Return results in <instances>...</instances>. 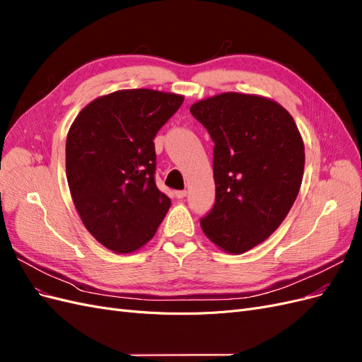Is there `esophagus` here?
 Returning <instances> with one entry per match:
<instances>
[{
  "instance_id": "obj_1",
  "label": "esophagus",
  "mask_w": 362,
  "mask_h": 362,
  "mask_svg": "<svg viewBox=\"0 0 362 362\" xmlns=\"http://www.w3.org/2000/svg\"><path fill=\"white\" fill-rule=\"evenodd\" d=\"M175 196H177L178 199H184L185 196H187V190H178V192H175Z\"/></svg>"
}]
</instances>
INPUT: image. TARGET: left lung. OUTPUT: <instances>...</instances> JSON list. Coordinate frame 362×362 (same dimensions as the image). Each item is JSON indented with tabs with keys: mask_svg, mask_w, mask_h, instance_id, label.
I'll list each match as a JSON object with an SVG mask.
<instances>
[{
	"mask_svg": "<svg viewBox=\"0 0 362 362\" xmlns=\"http://www.w3.org/2000/svg\"><path fill=\"white\" fill-rule=\"evenodd\" d=\"M190 113L214 141L216 201L201 228L228 254H243L276 231L298 198L302 136L286 108L258 95L221 93Z\"/></svg>",
	"mask_w": 362,
	"mask_h": 362,
	"instance_id": "obj_1",
	"label": "left lung"
}]
</instances>
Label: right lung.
<instances>
[{"mask_svg":"<svg viewBox=\"0 0 362 362\" xmlns=\"http://www.w3.org/2000/svg\"><path fill=\"white\" fill-rule=\"evenodd\" d=\"M182 101L160 90H117L87 104L69 128L74 205L87 231L116 254L145 246L169 210L154 178V137Z\"/></svg>","mask_w":362,"mask_h":362,"instance_id":"add662e5","label":"right lung"}]
</instances>
